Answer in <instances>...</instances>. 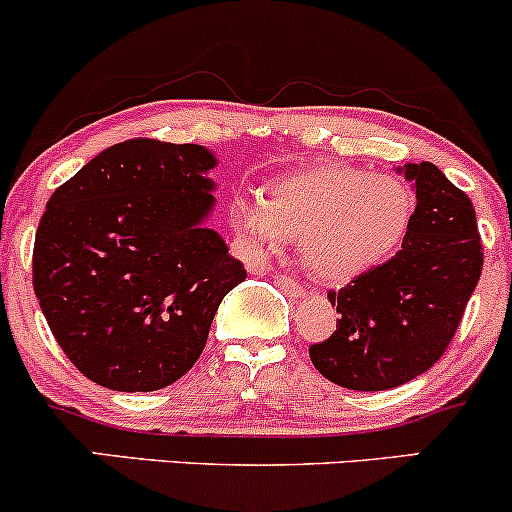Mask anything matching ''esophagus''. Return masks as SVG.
I'll return each mask as SVG.
<instances>
[{"mask_svg":"<svg viewBox=\"0 0 512 512\" xmlns=\"http://www.w3.org/2000/svg\"><path fill=\"white\" fill-rule=\"evenodd\" d=\"M274 284L279 286L281 291L291 293V296H305L303 286L298 284L296 279H291V276H286V274H276V276H274Z\"/></svg>","mask_w":512,"mask_h":512,"instance_id":"esophagus-1","label":"esophagus"}]
</instances>
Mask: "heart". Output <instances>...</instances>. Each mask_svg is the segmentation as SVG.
I'll list each match as a JSON object with an SVG mask.
<instances>
[{
	"label": "heart",
	"mask_w": 512,
	"mask_h": 512,
	"mask_svg": "<svg viewBox=\"0 0 512 512\" xmlns=\"http://www.w3.org/2000/svg\"><path fill=\"white\" fill-rule=\"evenodd\" d=\"M414 195L392 175L320 163L279 178L264 197H240L231 219L250 250L284 252L301 238L305 267L327 284L373 272L402 245Z\"/></svg>",
	"instance_id": "heart-1"
}]
</instances>
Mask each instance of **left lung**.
I'll use <instances>...</instances> for the list:
<instances>
[{
	"label": "left lung",
	"mask_w": 512,
	"mask_h": 512,
	"mask_svg": "<svg viewBox=\"0 0 512 512\" xmlns=\"http://www.w3.org/2000/svg\"><path fill=\"white\" fill-rule=\"evenodd\" d=\"M416 209L402 250L330 291L337 330L310 344L313 366L346 390L378 392L426 373L445 354L484 267L477 214L433 163H407Z\"/></svg>",
	"instance_id": "8db88e82"
}]
</instances>
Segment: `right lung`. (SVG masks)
<instances>
[{
    "label": "right lung",
    "instance_id": "right-lung-1",
    "mask_svg": "<svg viewBox=\"0 0 512 512\" xmlns=\"http://www.w3.org/2000/svg\"><path fill=\"white\" fill-rule=\"evenodd\" d=\"M204 146L127 139L52 192L35 231L33 291L50 332L93 383L161 390L197 363L245 269L202 221Z\"/></svg>",
    "mask_w": 512,
    "mask_h": 512
}]
</instances>
